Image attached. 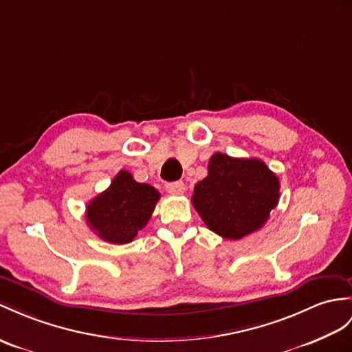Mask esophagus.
I'll return each instance as SVG.
<instances>
[{"label": "esophagus", "mask_w": 352, "mask_h": 352, "mask_svg": "<svg viewBox=\"0 0 352 352\" xmlns=\"http://www.w3.org/2000/svg\"><path fill=\"white\" fill-rule=\"evenodd\" d=\"M185 190H186V188H185L184 182H173V184L166 185V191L168 194H184Z\"/></svg>", "instance_id": "esophagus-1"}]
</instances>
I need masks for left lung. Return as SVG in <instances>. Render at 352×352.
Instances as JSON below:
<instances>
[{"mask_svg": "<svg viewBox=\"0 0 352 352\" xmlns=\"http://www.w3.org/2000/svg\"><path fill=\"white\" fill-rule=\"evenodd\" d=\"M279 201V179L258 158L217 152L194 186L192 206L209 230L237 241L261 228Z\"/></svg>", "mask_w": 352, "mask_h": 352, "instance_id": "obj_1", "label": "left lung"}]
</instances>
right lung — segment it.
<instances>
[{
    "label": "right lung",
    "instance_id": "1",
    "mask_svg": "<svg viewBox=\"0 0 352 352\" xmlns=\"http://www.w3.org/2000/svg\"><path fill=\"white\" fill-rule=\"evenodd\" d=\"M158 200L155 188L135 182L130 171L121 170L107 190L87 204V222L102 241L130 243L148 224Z\"/></svg>",
    "mask_w": 352,
    "mask_h": 352
}]
</instances>
